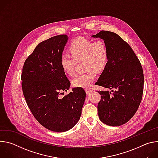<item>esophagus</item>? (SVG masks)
<instances>
[{
	"label": "esophagus",
	"instance_id": "34e87169",
	"mask_svg": "<svg viewBox=\"0 0 158 158\" xmlns=\"http://www.w3.org/2000/svg\"><path fill=\"white\" fill-rule=\"evenodd\" d=\"M85 93L87 94H89V93H90L92 91V89H89V88H86V89H85Z\"/></svg>",
	"mask_w": 158,
	"mask_h": 158
}]
</instances>
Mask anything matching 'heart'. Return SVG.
<instances>
[{
	"label": "heart",
	"instance_id": "b5f03b06",
	"mask_svg": "<svg viewBox=\"0 0 158 158\" xmlns=\"http://www.w3.org/2000/svg\"><path fill=\"white\" fill-rule=\"evenodd\" d=\"M69 54H62L60 64L63 71L69 76L75 74L77 62L83 60L87 71L77 75L72 81L76 87H88L92 84L97 71H101L107 64L109 51L103 39L94 41L85 37H77L73 40L69 48Z\"/></svg>",
	"mask_w": 158,
	"mask_h": 158
}]
</instances>
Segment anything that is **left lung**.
<instances>
[{"mask_svg":"<svg viewBox=\"0 0 158 158\" xmlns=\"http://www.w3.org/2000/svg\"><path fill=\"white\" fill-rule=\"evenodd\" d=\"M93 37L103 39L109 51L107 64L96 85L112 90L98 91L101 97L98 116L108 126H121L132 118L141 102L143 67L131 46L117 34L101 31Z\"/></svg>","mask_w":158,"mask_h":158,"instance_id":"8db88e82","label":"left lung"}]
</instances>
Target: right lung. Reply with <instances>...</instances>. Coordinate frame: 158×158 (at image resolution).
Returning a JSON list of instances; mask_svg holds the SVG:
<instances>
[{
    "label": "right lung",
    "instance_id": "obj_1",
    "mask_svg": "<svg viewBox=\"0 0 158 158\" xmlns=\"http://www.w3.org/2000/svg\"><path fill=\"white\" fill-rule=\"evenodd\" d=\"M67 39L65 34L59 35L39 44L25 60L21 74L22 92L34 117L57 132L71 129L78 122L85 98L84 90L76 87L60 97L71 84L60 64Z\"/></svg>",
    "mask_w": 158,
    "mask_h": 158
}]
</instances>
